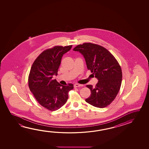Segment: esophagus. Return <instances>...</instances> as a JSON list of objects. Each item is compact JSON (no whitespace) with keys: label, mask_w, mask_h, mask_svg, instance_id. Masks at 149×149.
Here are the masks:
<instances>
[{"label":"esophagus","mask_w":149,"mask_h":149,"mask_svg":"<svg viewBox=\"0 0 149 149\" xmlns=\"http://www.w3.org/2000/svg\"><path fill=\"white\" fill-rule=\"evenodd\" d=\"M83 85H82V84H74V87H81V86H83Z\"/></svg>","instance_id":"esophagus-1"}]
</instances>
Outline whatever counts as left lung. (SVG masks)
<instances>
[{
	"label": "left lung",
	"mask_w": 149,
	"mask_h": 149,
	"mask_svg": "<svg viewBox=\"0 0 149 149\" xmlns=\"http://www.w3.org/2000/svg\"><path fill=\"white\" fill-rule=\"evenodd\" d=\"M73 51L83 55L87 69L98 81L95 86L86 85L91 94L85 101L97 108L107 107L117 96L121 84L122 71L117 61L104 47L91 43L78 45Z\"/></svg>",
	"instance_id": "left-lung-1"
}]
</instances>
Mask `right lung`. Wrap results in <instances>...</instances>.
Returning a JSON list of instances; mask_svg holds the SVG:
<instances>
[{
    "label": "right lung",
    "instance_id": "obj_1",
    "mask_svg": "<svg viewBox=\"0 0 149 149\" xmlns=\"http://www.w3.org/2000/svg\"><path fill=\"white\" fill-rule=\"evenodd\" d=\"M72 45L56 46L45 50L34 61L29 74L28 84L30 91L37 102L51 111L59 109L68 99V91L73 85H62L53 76L58 75L63 54L71 50Z\"/></svg>",
    "mask_w": 149,
    "mask_h": 149
}]
</instances>
